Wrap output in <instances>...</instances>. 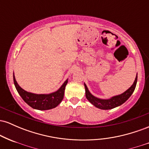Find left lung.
Returning <instances> with one entry per match:
<instances>
[{"label": "left lung", "mask_w": 149, "mask_h": 149, "mask_svg": "<svg viewBox=\"0 0 149 149\" xmlns=\"http://www.w3.org/2000/svg\"><path fill=\"white\" fill-rule=\"evenodd\" d=\"M136 82H137V73H136L134 83L132 85L130 88L127 89L123 93L111 97L110 99H107V100L98 98V97H96L94 96V95H92L90 93V92L89 91L87 85L84 83L85 88V96H86V98L88 99V100L90 103L93 104L95 107L98 108V109H103V110L112 109L113 108L122 105L123 104L125 103L130 98V97L132 95L133 92L134 91V89L136 88Z\"/></svg>", "instance_id": "1"}]
</instances>
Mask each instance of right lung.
<instances>
[{"label":"right lung","mask_w":149,"mask_h":149,"mask_svg":"<svg viewBox=\"0 0 149 149\" xmlns=\"http://www.w3.org/2000/svg\"><path fill=\"white\" fill-rule=\"evenodd\" d=\"M13 80L17 91L26 103L34 109L41 111L54 109L61 103L64 98L65 88L68 83V79L66 80L57 91L52 93L34 94L22 89L16 81L14 74H13Z\"/></svg>","instance_id":"add662e5"}]
</instances>
